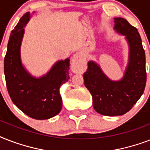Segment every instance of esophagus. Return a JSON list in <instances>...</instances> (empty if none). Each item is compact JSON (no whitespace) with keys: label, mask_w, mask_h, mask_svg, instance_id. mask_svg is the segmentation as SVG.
Instances as JSON below:
<instances>
[{"label":"esophagus","mask_w":150,"mask_h":150,"mask_svg":"<svg viewBox=\"0 0 150 150\" xmlns=\"http://www.w3.org/2000/svg\"><path fill=\"white\" fill-rule=\"evenodd\" d=\"M83 62L84 59L82 57V54L76 53L71 58V68L73 72L79 73L83 71Z\"/></svg>","instance_id":"esophagus-1"}]
</instances>
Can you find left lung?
I'll use <instances>...</instances> for the list:
<instances>
[{
    "label": "left lung",
    "instance_id": "left-lung-1",
    "mask_svg": "<svg viewBox=\"0 0 150 150\" xmlns=\"http://www.w3.org/2000/svg\"><path fill=\"white\" fill-rule=\"evenodd\" d=\"M114 22V29L125 36L129 47L124 76L119 81H112L93 61L88 62L83 74L85 86L93 96V108L107 116L123 115L129 111L142 95L146 83V55L137 29L123 18H115Z\"/></svg>",
    "mask_w": 150,
    "mask_h": 150
}]
</instances>
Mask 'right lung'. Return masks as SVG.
Wrapping results in <instances>:
<instances>
[{"label":"right lung","instance_id":"right-lung-1","mask_svg":"<svg viewBox=\"0 0 150 150\" xmlns=\"http://www.w3.org/2000/svg\"><path fill=\"white\" fill-rule=\"evenodd\" d=\"M30 17V13H25L11 33L4 71L8 93L15 106L32 118L45 120L56 116L62 108L59 89L69 79L70 60L57 61L40 78L32 76L25 69L20 50L24 27Z\"/></svg>","mask_w":150,"mask_h":150}]
</instances>
